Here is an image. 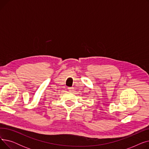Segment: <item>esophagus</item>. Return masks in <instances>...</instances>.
<instances>
[{"label":"esophagus","mask_w":149,"mask_h":149,"mask_svg":"<svg viewBox=\"0 0 149 149\" xmlns=\"http://www.w3.org/2000/svg\"><path fill=\"white\" fill-rule=\"evenodd\" d=\"M68 90L69 92H72L73 90H74V88H68Z\"/></svg>","instance_id":"34e87169"}]
</instances>
